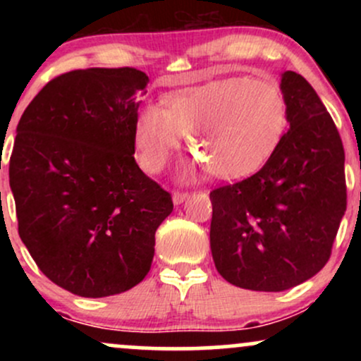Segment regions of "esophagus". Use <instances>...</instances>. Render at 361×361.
Wrapping results in <instances>:
<instances>
[{
	"instance_id": "obj_1",
	"label": "esophagus",
	"mask_w": 361,
	"mask_h": 361,
	"mask_svg": "<svg viewBox=\"0 0 361 361\" xmlns=\"http://www.w3.org/2000/svg\"><path fill=\"white\" fill-rule=\"evenodd\" d=\"M188 198V192H180V190H175L173 192V204L175 205H180L181 202L186 200Z\"/></svg>"
}]
</instances>
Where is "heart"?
<instances>
[{
    "label": "heart",
    "instance_id": "heart-1",
    "mask_svg": "<svg viewBox=\"0 0 361 361\" xmlns=\"http://www.w3.org/2000/svg\"><path fill=\"white\" fill-rule=\"evenodd\" d=\"M287 126V103L275 82L224 78L180 91L166 106L149 105L134 126L139 163L157 173L190 135V149L215 176L239 180L270 159Z\"/></svg>",
    "mask_w": 361,
    "mask_h": 361
}]
</instances>
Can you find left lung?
I'll return each mask as SVG.
<instances>
[{"label":"left lung","instance_id":"obj_1","mask_svg":"<svg viewBox=\"0 0 361 361\" xmlns=\"http://www.w3.org/2000/svg\"><path fill=\"white\" fill-rule=\"evenodd\" d=\"M290 128L258 173L210 192V250L235 287L281 292L329 261L346 210L345 149L305 78L281 74Z\"/></svg>","mask_w":361,"mask_h":361}]
</instances>
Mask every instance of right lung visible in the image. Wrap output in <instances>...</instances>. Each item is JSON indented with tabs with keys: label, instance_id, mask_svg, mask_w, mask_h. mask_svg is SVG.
Wrapping results in <instances>:
<instances>
[{
	"label": "right lung",
	"instance_id": "add662e5",
	"mask_svg": "<svg viewBox=\"0 0 361 361\" xmlns=\"http://www.w3.org/2000/svg\"><path fill=\"white\" fill-rule=\"evenodd\" d=\"M147 82L134 68L64 73L16 127L10 186L18 234L40 271L74 295L98 299L140 283L173 210L171 195L134 157Z\"/></svg>",
	"mask_w": 361,
	"mask_h": 361
}]
</instances>
